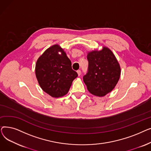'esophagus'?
Instances as JSON below:
<instances>
[{
  "mask_svg": "<svg viewBox=\"0 0 151 151\" xmlns=\"http://www.w3.org/2000/svg\"><path fill=\"white\" fill-rule=\"evenodd\" d=\"M77 73H78V76H80V75H81V70H77Z\"/></svg>",
  "mask_w": 151,
  "mask_h": 151,
  "instance_id": "1",
  "label": "esophagus"
}]
</instances>
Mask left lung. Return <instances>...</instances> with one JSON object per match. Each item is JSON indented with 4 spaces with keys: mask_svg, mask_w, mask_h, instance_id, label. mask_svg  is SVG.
<instances>
[{
    "mask_svg": "<svg viewBox=\"0 0 151 151\" xmlns=\"http://www.w3.org/2000/svg\"><path fill=\"white\" fill-rule=\"evenodd\" d=\"M88 71L83 81L93 96L104 97L111 92L119 80L121 67L112 51L106 46L88 52Z\"/></svg>",
    "mask_w": 151,
    "mask_h": 151,
    "instance_id": "left-lung-1",
    "label": "left lung"
}]
</instances>
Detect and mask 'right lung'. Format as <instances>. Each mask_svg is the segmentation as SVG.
<instances>
[{
  "mask_svg": "<svg viewBox=\"0 0 151 151\" xmlns=\"http://www.w3.org/2000/svg\"><path fill=\"white\" fill-rule=\"evenodd\" d=\"M35 71L40 88L54 98L65 96L78 76L66 52L58 44L48 47L38 58Z\"/></svg>",
  "mask_w": 151,
  "mask_h": 151,
  "instance_id": "1",
  "label": "right lung"
}]
</instances>
